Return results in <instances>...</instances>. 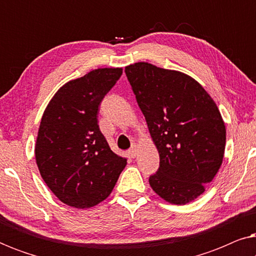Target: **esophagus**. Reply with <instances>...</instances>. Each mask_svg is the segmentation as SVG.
Instances as JSON below:
<instances>
[{"instance_id": "esophagus-1", "label": "esophagus", "mask_w": 256, "mask_h": 256, "mask_svg": "<svg viewBox=\"0 0 256 256\" xmlns=\"http://www.w3.org/2000/svg\"><path fill=\"white\" fill-rule=\"evenodd\" d=\"M128 154L130 155V157H132V158H135L136 155H138V148H136V146H132V148L128 152Z\"/></svg>"}]
</instances>
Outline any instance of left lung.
<instances>
[{"label": "left lung", "instance_id": "8db88e82", "mask_svg": "<svg viewBox=\"0 0 256 256\" xmlns=\"http://www.w3.org/2000/svg\"><path fill=\"white\" fill-rule=\"evenodd\" d=\"M124 72L160 154L150 186L170 204L194 200L214 178L225 154L226 128L218 107L183 72L146 62L126 66Z\"/></svg>", "mask_w": 256, "mask_h": 256}]
</instances>
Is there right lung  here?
<instances>
[{
    "label": "right lung",
    "mask_w": 256,
    "mask_h": 256,
    "mask_svg": "<svg viewBox=\"0 0 256 256\" xmlns=\"http://www.w3.org/2000/svg\"><path fill=\"white\" fill-rule=\"evenodd\" d=\"M121 74V68H104L70 80L42 116L34 144L38 170L56 197L72 208H90L104 200L127 166L110 150L96 116Z\"/></svg>",
    "instance_id": "add662e5"
}]
</instances>
